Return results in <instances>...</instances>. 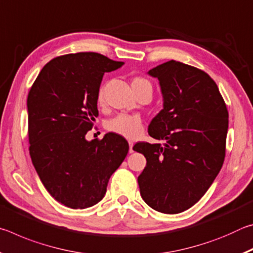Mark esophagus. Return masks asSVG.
Returning a JSON list of instances; mask_svg holds the SVG:
<instances>
[{"instance_id": "esophagus-1", "label": "esophagus", "mask_w": 253, "mask_h": 253, "mask_svg": "<svg viewBox=\"0 0 253 253\" xmlns=\"http://www.w3.org/2000/svg\"><path fill=\"white\" fill-rule=\"evenodd\" d=\"M132 146H134V143L129 142V153H134V148H132Z\"/></svg>"}]
</instances>
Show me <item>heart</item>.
<instances>
[{
  "label": "heart",
  "mask_w": 253,
  "mask_h": 253,
  "mask_svg": "<svg viewBox=\"0 0 253 253\" xmlns=\"http://www.w3.org/2000/svg\"><path fill=\"white\" fill-rule=\"evenodd\" d=\"M131 87L137 93L145 88H152V84L143 77H135L131 81ZM105 99V87L98 89L97 101L98 104H102ZM106 128L114 134L119 135L127 139H135L143 131V124L138 116H131V115L121 114L118 116L109 119L106 123Z\"/></svg>",
  "instance_id": "obj_1"
}]
</instances>
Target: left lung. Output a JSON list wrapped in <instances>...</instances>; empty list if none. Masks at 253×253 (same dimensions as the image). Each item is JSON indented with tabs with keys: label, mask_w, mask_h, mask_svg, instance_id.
Returning <instances> with one entry per match:
<instances>
[{
	"label": "left lung",
	"mask_w": 253,
	"mask_h": 253,
	"mask_svg": "<svg viewBox=\"0 0 253 253\" xmlns=\"http://www.w3.org/2000/svg\"><path fill=\"white\" fill-rule=\"evenodd\" d=\"M148 75L160 81L163 109L148 134L162 144L137 143L146 157L138 181L152 209L181 213L199 202L223 165L229 113L216 84L207 72L170 60Z\"/></svg>",
	"instance_id": "obj_1"
}]
</instances>
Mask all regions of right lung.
Here are the masks:
<instances>
[{
    "label": "right lung",
    "instance_id": "right-lung-1",
    "mask_svg": "<svg viewBox=\"0 0 253 253\" xmlns=\"http://www.w3.org/2000/svg\"><path fill=\"white\" fill-rule=\"evenodd\" d=\"M123 65L96 52L60 55L42 68L29 91L30 156L46 191L68 208L101 201L129 149L114 132L85 139L98 116L102 76Z\"/></svg>",
    "mask_w": 253,
    "mask_h": 253
}]
</instances>
